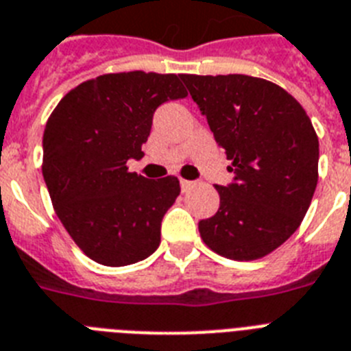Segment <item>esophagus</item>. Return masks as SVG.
Returning <instances> with one entry per match:
<instances>
[{"label":"esophagus","instance_id":"1","mask_svg":"<svg viewBox=\"0 0 351 351\" xmlns=\"http://www.w3.org/2000/svg\"><path fill=\"white\" fill-rule=\"evenodd\" d=\"M193 185H194L193 182H189V180H184V178L180 180V187H182V191H184V193H187V191H189Z\"/></svg>","mask_w":351,"mask_h":351}]
</instances>
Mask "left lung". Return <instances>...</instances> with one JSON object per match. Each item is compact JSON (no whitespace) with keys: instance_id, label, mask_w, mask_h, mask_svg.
<instances>
[{"instance_id":"left-lung-1","label":"left lung","mask_w":351,"mask_h":351,"mask_svg":"<svg viewBox=\"0 0 351 351\" xmlns=\"http://www.w3.org/2000/svg\"><path fill=\"white\" fill-rule=\"evenodd\" d=\"M234 184L216 185L219 208L198 223L203 243L232 261H257L298 230L317 185L319 143L311 117L280 85L248 75H180Z\"/></svg>"}]
</instances>
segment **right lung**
<instances>
[{
  "label": "right lung",
  "mask_w": 351,
  "mask_h": 351,
  "mask_svg": "<svg viewBox=\"0 0 351 351\" xmlns=\"http://www.w3.org/2000/svg\"><path fill=\"white\" fill-rule=\"evenodd\" d=\"M185 96L180 76L171 73H108L76 85L51 112L44 182L64 228L94 262L128 266L158 248L162 217L180 182L148 180L126 164L144 155L158 105Z\"/></svg>",
  "instance_id": "1"
}]
</instances>
